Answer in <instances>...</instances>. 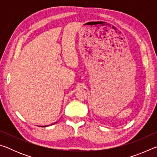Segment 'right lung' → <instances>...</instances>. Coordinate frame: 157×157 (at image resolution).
<instances>
[{"label": "right lung", "instance_id": "1", "mask_svg": "<svg viewBox=\"0 0 157 157\" xmlns=\"http://www.w3.org/2000/svg\"><path fill=\"white\" fill-rule=\"evenodd\" d=\"M56 123H57V122H56ZM55 124V123H54ZM48 126H50V125H46V126H40V127H48Z\"/></svg>", "mask_w": 157, "mask_h": 157}]
</instances>
